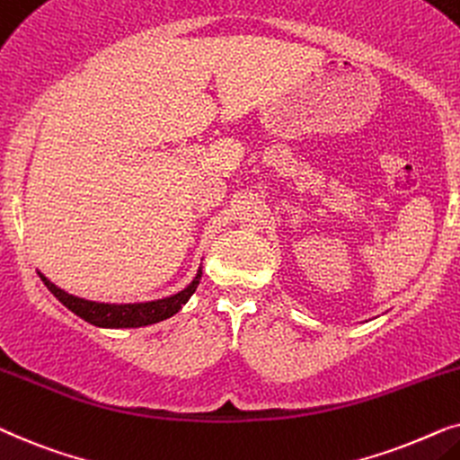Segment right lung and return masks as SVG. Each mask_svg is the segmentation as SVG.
I'll use <instances>...</instances> for the list:
<instances>
[{
    "label": "right lung",
    "instance_id": "obj_1",
    "mask_svg": "<svg viewBox=\"0 0 460 460\" xmlns=\"http://www.w3.org/2000/svg\"><path fill=\"white\" fill-rule=\"evenodd\" d=\"M38 275L44 281L48 290L65 305L66 309L73 311L77 317H82L84 322L92 323L96 328H143L151 326V323L164 322L168 317H172L182 309V305H187L189 298L193 296L195 288H198L201 279V265L195 273V278L189 281V286L182 288L181 292L170 294V296L155 298V301H145V303H98L88 301V298L75 296L69 294L63 288H58L54 281L46 278L44 273L38 269Z\"/></svg>",
    "mask_w": 460,
    "mask_h": 460
}]
</instances>
